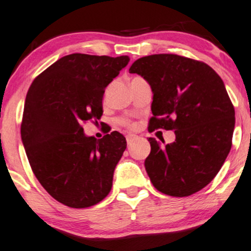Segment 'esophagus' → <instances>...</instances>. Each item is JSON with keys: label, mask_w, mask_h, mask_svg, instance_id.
<instances>
[{"label": "esophagus", "mask_w": 251, "mask_h": 251, "mask_svg": "<svg viewBox=\"0 0 251 251\" xmlns=\"http://www.w3.org/2000/svg\"><path fill=\"white\" fill-rule=\"evenodd\" d=\"M135 140H136V136H135V135H128V136H126V143H128V146H130Z\"/></svg>", "instance_id": "1"}]
</instances>
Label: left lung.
Wrapping results in <instances>:
<instances>
[{
	"mask_svg": "<svg viewBox=\"0 0 251 251\" xmlns=\"http://www.w3.org/2000/svg\"><path fill=\"white\" fill-rule=\"evenodd\" d=\"M153 92L149 129L174 130L165 145L149 137L145 167L151 184L172 197H187L212 181L231 149L235 109L222 78L209 65L176 54H153L129 69Z\"/></svg>",
	"mask_w": 251,
	"mask_h": 251,
	"instance_id": "1",
	"label": "left lung"
}]
</instances>
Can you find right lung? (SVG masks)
<instances>
[{"mask_svg": "<svg viewBox=\"0 0 251 251\" xmlns=\"http://www.w3.org/2000/svg\"><path fill=\"white\" fill-rule=\"evenodd\" d=\"M81 53L65 55L35 78L27 92L21 139L36 179L55 201L84 209L103 201L126 148L118 131L103 139L83 123L103 115L105 88L129 63Z\"/></svg>", "mask_w": 251, "mask_h": 251, "instance_id": "right-lung-1", "label": "right lung"}]
</instances>
